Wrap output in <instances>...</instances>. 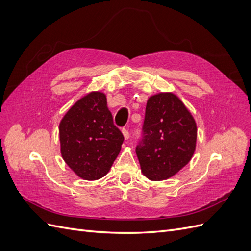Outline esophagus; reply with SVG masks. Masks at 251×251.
<instances>
[{
  "instance_id": "34e87169",
  "label": "esophagus",
  "mask_w": 251,
  "mask_h": 251,
  "mask_svg": "<svg viewBox=\"0 0 251 251\" xmlns=\"http://www.w3.org/2000/svg\"><path fill=\"white\" fill-rule=\"evenodd\" d=\"M123 134H124V137L126 140H127L128 138H130V133H128V131L126 130V128H123Z\"/></svg>"
}]
</instances>
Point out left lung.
I'll return each mask as SVG.
<instances>
[{
  "label": "left lung",
  "instance_id": "8db88e82",
  "mask_svg": "<svg viewBox=\"0 0 251 251\" xmlns=\"http://www.w3.org/2000/svg\"><path fill=\"white\" fill-rule=\"evenodd\" d=\"M194 117L173 93L151 96L136 154L141 172L151 181L173 177L191 160L196 149Z\"/></svg>",
  "mask_w": 251,
  "mask_h": 251
}]
</instances>
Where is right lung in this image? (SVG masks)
Instances as JSON below:
<instances>
[{
    "label": "right lung",
    "instance_id": "1",
    "mask_svg": "<svg viewBox=\"0 0 251 251\" xmlns=\"http://www.w3.org/2000/svg\"><path fill=\"white\" fill-rule=\"evenodd\" d=\"M124 139L101 92H91L80 98L59 124L60 153L68 166L85 180H97L107 175Z\"/></svg>",
    "mask_w": 251,
    "mask_h": 251
}]
</instances>
